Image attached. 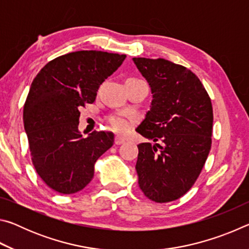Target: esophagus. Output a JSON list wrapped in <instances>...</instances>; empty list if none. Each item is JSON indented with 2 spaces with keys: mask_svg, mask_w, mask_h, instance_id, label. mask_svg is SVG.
I'll list each match as a JSON object with an SVG mask.
<instances>
[{
  "mask_svg": "<svg viewBox=\"0 0 249 249\" xmlns=\"http://www.w3.org/2000/svg\"><path fill=\"white\" fill-rule=\"evenodd\" d=\"M114 142H115V145H122V144H124V142H125V138L121 137V136H115Z\"/></svg>",
  "mask_w": 249,
  "mask_h": 249,
  "instance_id": "obj_1",
  "label": "esophagus"
}]
</instances>
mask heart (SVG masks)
Returning <instances> with one entry per match:
<instances>
[{
  "label": "heart",
  "mask_w": 249,
  "mask_h": 249,
  "mask_svg": "<svg viewBox=\"0 0 249 249\" xmlns=\"http://www.w3.org/2000/svg\"><path fill=\"white\" fill-rule=\"evenodd\" d=\"M108 124L113 130L117 133H124L129 127V121L124 116L114 115L108 119Z\"/></svg>",
  "instance_id": "obj_1"
}]
</instances>
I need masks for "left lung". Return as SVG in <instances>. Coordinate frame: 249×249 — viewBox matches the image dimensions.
I'll list each match as a JSON object with an SVG mask.
<instances>
[{"instance_id":"1","label":"left lung","mask_w":249,"mask_h":249,"mask_svg":"<svg viewBox=\"0 0 249 249\" xmlns=\"http://www.w3.org/2000/svg\"><path fill=\"white\" fill-rule=\"evenodd\" d=\"M149 83L150 109L136 132V171L144 195L157 203L185 195L199 177L212 144L213 108L199 78L166 59L133 58Z\"/></svg>"}]
</instances>
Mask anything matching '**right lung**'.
Instances as JSON below:
<instances>
[{
	"instance_id": "add662e5",
	"label": "right lung",
	"mask_w": 249,
	"mask_h": 249,
	"mask_svg": "<svg viewBox=\"0 0 249 249\" xmlns=\"http://www.w3.org/2000/svg\"><path fill=\"white\" fill-rule=\"evenodd\" d=\"M126 54L80 50L49 61L33 80L23 121L33 165L44 182L62 195L89 184L94 163L114 142V134L79 132L80 111L123 64Z\"/></svg>"
}]
</instances>
